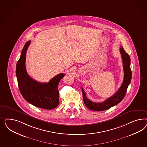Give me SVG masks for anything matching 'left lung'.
I'll list each match as a JSON object with an SVG mask.
<instances>
[{
	"label": "left lung",
	"instance_id": "1",
	"mask_svg": "<svg viewBox=\"0 0 147 147\" xmlns=\"http://www.w3.org/2000/svg\"><path fill=\"white\" fill-rule=\"evenodd\" d=\"M120 51L122 59L124 71V78L120 88L112 96L108 98L104 102L101 103L93 102L89 100L86 97V93L83 88H81L84 102L86 106L89 109L94 111H105L120 102L125 98L127 89L131 80L132 73L130 69V58L128 54L125 52L122 46H121Z\"/></svg>",
	"mask_w": 147,
	"mask_h": 147
}]
</instances>
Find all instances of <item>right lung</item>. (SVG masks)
<instances>
[{
  "label": "right lung",
  "mask_w": 147,
  "mask_h": 147,
  "mask_svg": "<svg viewBox=\"0 0 147 147\" xmlns=\"http://www.w3.org/2000/svg\"><path fill=\"white\" fill-rule=\"evenodd\" d=\"M30 43V40L25 44L17 63L16 73L19 88L23 98L32 105L40 108L52 109L59 105L58 86L65 74L60 73L54 76L48 83L39 82L31 78L28 75L25 67L27 50Z\"/></svg>",
  "instance_id": "add662e5"
}]
</instances>
